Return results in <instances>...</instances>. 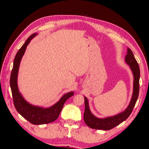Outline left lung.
<instances>
[{"label":"left lung","mask_w":149,"mask_h":149,"mask_svg":"<svg viewBox=\"0 0 149 149\" xmlns=\"http://www.w3.org/2000/svg\"><path fill=\"white\" fill-rule=\"evenodd\" d=\"M125 61L127 65H129L133 74L134 81H133V93L131 98V102L129 103L128 107L118 115L106 117L104 118H99L95 116L89 107L88 100L86 97H84V105L85 110L84 113V121L85 123L91 129H99V130L107 131L110 130L116 125H119L123 121L127 119L129 115H131L132 109L136 102L139 95V90H140V85L139 81L140 77V71L138 63L136 60L133 53L130 49H127V54L125 56Z\"/></svg>","instance_id":"obj_1"}]
</instances>
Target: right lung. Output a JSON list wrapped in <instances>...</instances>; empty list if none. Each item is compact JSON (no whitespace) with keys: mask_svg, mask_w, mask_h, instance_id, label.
<instances>
[{"mask_svg":"<svg viewBox=\"0 0 149 149\" xmlns=\"http://www.w3.org/2000/svg\"><path fill=\"white\" fill-rule=\"evenodd\" d=\"M36 35L37 33L31 34L16 54L10 77V86L14 106L18 113L33 124L42 125L52 122L57 120L65 102L70 97L74 95V93L73 91H70L65 94L54 105L47 108L33 106L28 103L20 94L17 84L19 66L22 56H24L26 50L27 46L31 40Z\"/></svg>","mask_w":149,"mask_h":149,"instance_id":"add662e5","label":"right lung"}]
</instances>
